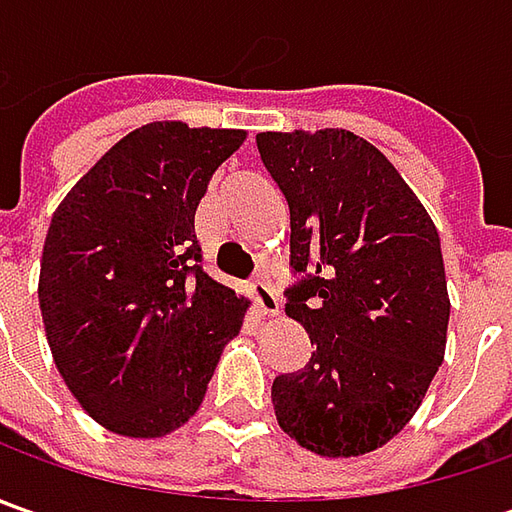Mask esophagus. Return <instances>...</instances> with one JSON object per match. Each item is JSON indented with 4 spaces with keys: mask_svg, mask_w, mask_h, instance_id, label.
Listing matches in <instances>:
<instances>
[{
    "mask_svg": "<svg viewBox=\"0 0 512 512\" xmlns=\"http://www.w3.org/2000/svg\"><path fill=\"white\" fill-rule=\"evenodd\" d=\"M250 299H253L256 310L265 313V316H276L279 313V296H276V290L265 279L250 282Z\"/></svg>",
    "mask_w": 512,
    "mask_h": 512,
    "instance_id": "obj_1",
    "label": "esophagus"
}]
</instances>
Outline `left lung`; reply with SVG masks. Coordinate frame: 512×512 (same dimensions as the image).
I'll list each match as a JSON object with an SVG mask.
<instances>
[{
  "label": "left lung",
  "instance_id": "8db88e82",
  "mask_svg": "<svg viewBox=\"0 0 512 512\" xmlns=\"http://www.w3.org/2000/svg\"><path fill=\"white\" fill-rule=\"evenodd\" d=\"M262 165L290 210L285 313L313 353L273 379L290 439L319 456H362L419 410L444 362L450 299L433 219L362 136L259 133Z\"/></svg>",
  "mask_w": 512,
  "mask_h": 512
}]
</instances>
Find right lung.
<instances>
[{"mask_svg":"<svg viewBox=\"0 0 512 512\" xmlns=\"http://www.w3.org/2000/svg\"><path fill=\"white\" fill-rule=\"evenodd\" d=\"M245 130L142 125L56 207L39 307L50 353L102 427L159 439L199 410L247 302L202 270L193 216Z\"/></svg>","mask_w":512,"mask_h":512,"instance_id":"obj_1","label":"right lung"}]
</instances>
